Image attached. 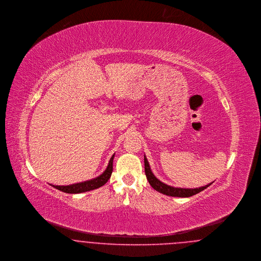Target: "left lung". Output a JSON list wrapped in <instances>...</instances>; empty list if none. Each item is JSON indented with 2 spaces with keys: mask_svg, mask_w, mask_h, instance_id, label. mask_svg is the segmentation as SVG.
<instances>
[{
  "mask_svg": "<svg viewBox=\"0 0 261 261\" xmlns=\"http://www.w3.org/2000/svg\"><path fill=\"white\" fill-rule=\"evenodd\" d=\"M144 163H145V173L147 176V179L149 181V184H151V186L153 187L154 190L159 191L160 193L166 194L168 196H172V197H190L192 195H195L197 193H199L201 191H203L204 189H206L208 186H210L211 184H207L205 186H201L198 188H178V187H173V186H169L168 184L162 182L161 180H159L154 175H153L149 162L146 158V155H144Z\"/></svg>",
  "mask_w": 261,
  "mask_h": 261,
  "instance_id": "obj_1",
  "label": "left lung"
}]
</instances>
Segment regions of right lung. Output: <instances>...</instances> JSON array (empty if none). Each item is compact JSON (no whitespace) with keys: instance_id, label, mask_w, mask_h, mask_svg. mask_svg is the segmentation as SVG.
<instances>
[{"instance_id":"right-lung-1","label":"right lung","mask_w":261,"mask_h":261,"mask_svg":"<svg viewBox=\"0 0 261 261\" xmlns=\"http://www.w3.org/2000/svg\"><path fill=\"white\" fill-rule=\"evenodd\" d=\"M113 158L114 154L110 158V161L108 163V168L107 169L97 177L92 178L91 180H87L84 182H80V184H71V185H52L54 188L66 192V193H82V192H87V191H91L93 189H96L102 185L107 184L108 179L111 176L112 173V165H113Z\"/></svg>"}]
</instances>
